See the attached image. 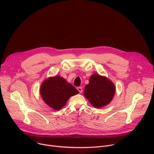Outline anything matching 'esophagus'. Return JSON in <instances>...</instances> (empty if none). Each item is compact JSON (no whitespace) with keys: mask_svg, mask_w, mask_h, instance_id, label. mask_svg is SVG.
Listing matches in <instances>:
<instances>
[{"mask_svg":"<svg viewBox=\"0 0 154 154\" xmlns=\"http://www.w3.org/2000/svg\"><path fill=\"white\" fill-rule=\"evenodd\" d=\"M77 90L79 91L80 93H81L82 92V90H82V87H80H80H77Z\"/></svg>","mask_w":154,"mask_h":154,"instance_id":"obj_1","label":"esophagus"}]
</instances>
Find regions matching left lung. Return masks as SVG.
I'll use <instances>...</instances> for the list:
<instances>
[{
	"mask_svg": "<svg viewBox=\"0 0 154 154\" xmlns=\"http://www.w3.org/2000/svg\"><path fill=\"white\" fill-rule=\"evenodd\" d=\"M116 88L112 81L97 73L93 74L84 90V96L97 108L107 105L112 100Z\"/></svg>",
	"mask_w": 154,
	"mask_h": 154,
	"instance_id": "left-lung-1",
	"label": "left lung"
}]
</instances>
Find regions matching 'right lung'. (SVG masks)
Wrapping results in <instances>:
<instances>
[{
    "label": "right lung",
    "instance_id": "right-lung-1",
    "mask_svg": "<svg viewBox=\"0 0 154 154\" xmlns=\"http://www.w3.org/2000/svg\"><path fill=\"white\" fill-rule=\"evenodd\" d=\"M79 93L74 86L60 75L46 79L40 86L43 101L55 110L61 109L71 96Z\"/></svg>",
    "mask_w": 154,
    "mask_h": 154
}]
</instances>
